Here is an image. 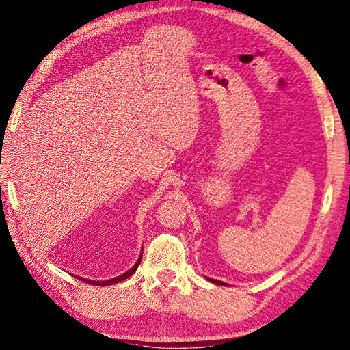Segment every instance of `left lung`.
<instances>
[{
	"label": "left lung",
	"instance_id": "left-lung-1",
	"mask_svg": "<svg viewBox=\"0 0 350 350\" xmlns=\"http://www.w3.org/2000/svg\"><path fill=\"white\" fill-rule=\"evenodd\" d=\"M208 278V280L209 282H211V283H214V284H220V286H225L226 283L225 282H220V280H214V278H209V277H206ZM228 286V284H226Z\"/></svg>",
	"mask_w": 350,
	"mask_h": 350
}]
</instances>
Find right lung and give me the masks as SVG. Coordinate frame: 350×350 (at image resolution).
Wrapping results in <instances>:
<instances>
[{
    "mask_svg": "<svg viewBox=\"0 0 350 350\" xmlns=\"http://www.w3.org/2000/svg\"><path fill=\"white\" fill-rule=\"evenodd\" d=\"M141 260H142V252H141V256H139V258H137V262L135 263V266H133L131 269H129L126 272H124L122 275H118V277H114V278H111V280H104V282H98V280H88V278H82V277H78L76 275V278H79V280H82V282H85V283H88V284H93V286H110V284H114V283H119V282H122V280H125V278H129L130 275H133L136 272V269H137V266H139V263H141Z\"/></svg>",
    "mask_w": 350,
    "mask_h": 350,
    "instance_id": "obj_1",
    "label": "right lung"
}]
</instances>
